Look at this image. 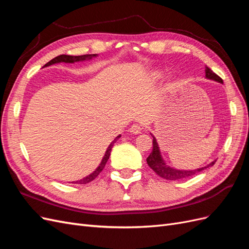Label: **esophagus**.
<instances>
[{
	"instance_id": "1",
	"label": "esophagus",
	"mask_w": 249,
	"mask_h": 249,
	"mask_svg": "<svg viewBox=\"0 0 249 249\" xmlns=\"http://www.w3.org/2000/svg\"><path fill=\"white\" fill-rule=\"evenodd\" d=\"M143 130V127H142V125L141 124H133L131 127H130V133H132V134H139V133H141V131Z\"/></svg>"
}]
</instances>
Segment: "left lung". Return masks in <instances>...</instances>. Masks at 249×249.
<instances>
[{
  "label": "left lung",
  "instance_id": "obj_1",
  "mask_svg": "<svg viewBox=\"0 0 249 249\" xmlns=\"http://www.w3.org/2000/svg\"><path fill=\"white\" fill-rule=\"evenodd\" d=\"M206 78L210 79V80H214L216 82H219V83H223L222 79L217 76V74L213 71H211L209 67H206ZM152 135V134H150ZM153 150L150 155L147 157L146 162L148 164V166L152 168L158 176L165 178V179H169V180H178V179H183V178H190L194 175H196V173L205 170L206 168L210 167V166H213L215 164L216 161H213L212 163H210L209 165L205 167H201V168H197L195 170H179V169H176V168H172L168 165H166V163L164 162L163 158L161 156L160 153V148L159 145H158V142L155 138V136H153Z\"/></svg>",
  "mask_w": 249,
  "mask_h": 249
}]
</instances>
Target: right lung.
<instances>
[{"mask_svg": "<svg viewBox=\"0 0 249 249\" xmlns=\"http://www.w3.org/2000/svg\"><path fill=\"white\" fill-rule=\"evenodd\" d=\"M97 55L96 54H92V55H82V56H70V55H60V56H57L55 57L54 59H52L50 62H48L46 65H44L43 67L46 66H50V65H53V64H56V63H61V62H64V63H74V62H79V61H85V60H90L92 57H96ZM120 138V135H118V136L113 140L110 145L108 146L106 153H105V156L103 158L102 162L100 163L99 167H97L92 173H90L89 176L83 178L82 179L80 180H76V182H71L72 184H87L89 182H91V180H93L97 176L100 175L101 171L104 169L105 165H106L109 157H110V154H111V149L113 147V145H114V143Z\"/></svg>", "mask_w": 249, "mask_h": 249, "instance_id": "obj_1", "label": "right lung"}]
</instances>
